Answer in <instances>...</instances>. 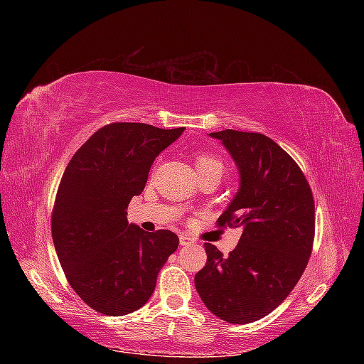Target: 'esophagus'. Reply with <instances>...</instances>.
Listing matches in <instances>:
<instances>
[{
    "mask_svg": "<svg viewBox=\"0 0 364 364\" xmlns=\"http://www.w3.org/2000/svg\"><path fill=\"white\" fill-rule=\"evenodd\" d=\"M180 244H181V245L191 244V237H188L186 235H180Z\"/></svg>",
    "mask_w": 364,
    "mask_h": 364,
    "instance_id": "obj_1",
    "label": "esophagus"
}]
</instances>
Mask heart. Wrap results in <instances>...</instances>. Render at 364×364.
Returning a JSON list of instances; mask_svg holds the SVG:
<instances>
[{"mask_svg": "<svg viewBox=\"0 0 364 364\" xmlns=\"http://www.w3.org/2000/svg\"><path fill=\"white\" fill-rule=\"evenodd\" d=\"M194 164H196L197 175L206 173V172H218L220 175L223 173V162L210 153H198L196 156Z\"/></svg>", "mask_w": 364, "mask_h": 364, "instance_id": "1", "label": "heart"}]
</instances>
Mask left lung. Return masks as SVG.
Returning <instances> with one entry per match:
<instances>
[{
  "instance_id": "obj_1",
  "label": "left lung",
  "mask_w": 364,
  "mask_h": 364,
  "mask_svg": "<svg viewBox=\"0 0 364 364\" xmlns=\"http://www.w3.org/2000/svg\"><path fill=\"white\" fill-rule=\"evenodd\" d=\"M236 162L241 186L218 219L242 227L228 257L205 244L208 261L196 289L208 310L230 323L264 318L289 296L314 241V200L297 162L272 139L225 129L210 133Z\"/></svg>"
}]
</instances>
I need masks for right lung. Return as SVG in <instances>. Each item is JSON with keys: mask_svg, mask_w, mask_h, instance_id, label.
Masks as SVG:
<instances>
[{"mask_svg": "<svg viewBox=\"0 0 364 364\" xmlns=\"http://www.w3.org/2000/svg\"><path fill=\"white\" fill-rule=\"evenodd\" d=\"M184 128L117 122L100 128L68 162L51 214V235L73 291L92 310L125 316L146 304L180 239L128 223L158 154Z\"/></svg>", "mask_w": 364, "mask_h": 364, "instance_id": "add662e5", "label": "right lung"}]
</instances>
